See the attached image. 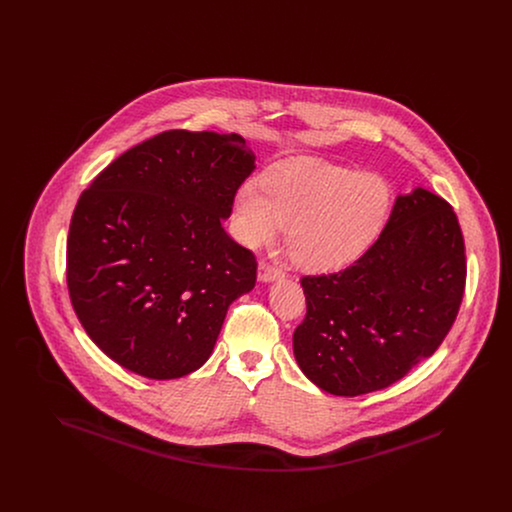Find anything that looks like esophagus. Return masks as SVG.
I'll use <instances>...</instances> for the list:
<instances>
[{
  "label": "esophagus",
  "mask_w": 512,
  "mask_h": 512,
  "mask_svg": "<svg viewBox=\"0 0 512 512\" xmlns=\"http://www.w3.org/2000/svg\"><path fill=\"white\" fill-rule=\"evenodd\" d=\"M257 276H259V282H274V280H278V278H282L284 276V272L280 270V268L272 267V265H268L267 261H261L259 263V272H257Z\"/></svg>",
  "instance_id": "esophagus-1"
}]
</instances>
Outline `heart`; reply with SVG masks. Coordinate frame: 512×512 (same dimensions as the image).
<instances>
[{"label": "heart", "mask_w": 512, "mask_h": 512, "mask_svg": "<svg viewBox=\"0 0 512 512\" xmlns=\"http://www.w3.org/2000/svg\"><path fill=\"white\" fill-rule=\"evenodd\" d=\"M391 205L388 180L315 157H295L244 182L234 195V234L247 247L272 242L288 226L293 261L340 268L378 238Z\"/></svg>", "instance_id": "1"}]
</instances>
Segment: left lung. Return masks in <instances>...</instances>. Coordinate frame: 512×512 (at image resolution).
Returning <instances> with one entry per match:
<instances>
[{
	"mask_svg": "<svg viewBox=\"0 0 512 512\" xmlns=\"http://www.w3.org/2000/svg\"><path fill=\"white\" fill-rule=\"evenodd\" d=\"M464 280L451 205L424 188L397 195L380 238L351 267L301 278L307 315L293 332L295 361L332 395L384 390L445 340Z\"/></svg>",
	"mask_w": 512,
	"mask_h": 512,
	"instance_id": "obj_1",
	"label": "left lung"
}]
</instances>
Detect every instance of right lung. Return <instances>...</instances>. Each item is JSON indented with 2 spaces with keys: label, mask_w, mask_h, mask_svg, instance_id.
I'll return each instance as SVG.
<instances>
[{
  "label": "right lung",
  "mask_w": 512,
  "mask_h": 512,
  "mask_svg": "<svg viewBox=\"0 0 512 512\" xmlns=\"http://www.w3.org/2000/svg\"><path fill=\"white\" fill-rule=\"evenodd\" d=\"M255 169L240 134L169 130L99 172L74 209L67 284L90 340L151 380L203 365L255 255L222 228Z\"/></svg>",
  "instance_id": "obj_1"
}]
</instances>
